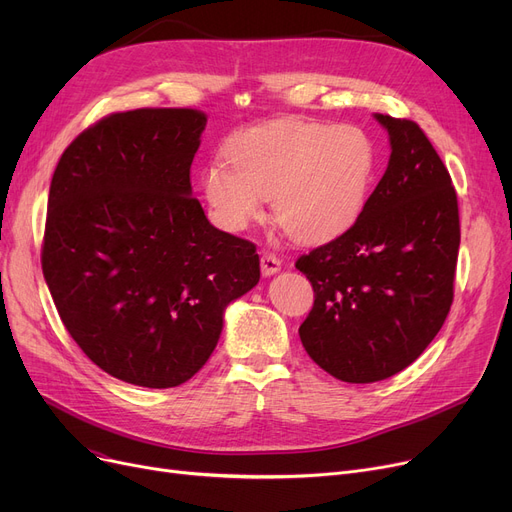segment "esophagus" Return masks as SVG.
Returning <instances> with one entry per match:
<instances>
[{
  "label": "esophagus",
  "mask_w": 512,
  "mask_h": 512,
  "mask_svg": "<svg viewBox=\"0 0 512 512\" xmlns=\"http://www.w3.org/2000/svg\"><path fill=\"white\" fill-rule=\"evenodd\" d=\"M282 270V261L280 257H276L274 253H263L261 255V274L267 278V276H274Z\"/></svg>",
  "instance_id": "obj_1"
}]
</instances>
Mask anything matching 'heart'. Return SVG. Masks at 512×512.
<instances>
[{
  "label": "heart",
  "instance_id": "obj_1",
  "mask_svg": "<svg viewBox=\"0 0 512 512\" xmlns=\"http://www.w3.org/2000/svg\"><path fill=\"white\" fill-rule=\"evenodd\" d=\"M226 159L230 167L215 159L201 172V193L215 224L245 230L272 197L276 222L309 245L336 240L359 222L375 174L367 132L305 118L234 134Z\"/></svg>",
  "mask_w": 512,
  "mask_h": 512
}]
</instances>
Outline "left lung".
I'll return each mask as SVG.
<instances>
[{"mask_svg": "<svg viewBox=\"0 0 512 512\" xmlns=\"http://www.w3.org/2000/svg\"><path fill=\"white\" fill-rule=\"evenodd\" d=\"M390 159L359 222L299 257L315 292L299 328L307 355L348 384L409 367L452 305L461 245L459 203L446 166L411 120L375 114Z\"/></svg>", "mask_w": 512, "mask_h": 512, "instance_id": "obj_1", "label": "left lung"}]
</instances>
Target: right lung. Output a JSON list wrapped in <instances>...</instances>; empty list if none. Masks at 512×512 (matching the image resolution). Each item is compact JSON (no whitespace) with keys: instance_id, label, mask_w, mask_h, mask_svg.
<instances>
[{"instance_id":"add662e5","label":"right lung","mask_w":512,"mask_h":512,"mask_svg":"<svg viewBox=\"0 0 512 512\" xmlns=\"http://www.w3.org/2000/svg\"><path fill=\"white\" fill-rule=\"evenodd\" d=\"M207 116L112 114L68 145L41 265L68 334L105 373L174 388L207 363L224 311L259 282L255 245L209 224L191 164Z\"/></svg>"}]
</instances>
